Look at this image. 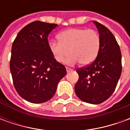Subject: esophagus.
<instances>
[{
	"label": "esophagus",
	"instance_id": "obj_1",
	"mask_svg": "<svg viewBox=\"0 0 130 130\" xmlns=\"http://www.w3.org/2000/svg\"><path fill=\"white\" fill-rule=\"evenodd\" d=\"M66 70H67V72H70V71H72L73 70L72 69H71V68H66Z\"/></svg>",
	"mask_w": 130,
	"mask_h": 130
}]
</instances>
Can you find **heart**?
<instances>
[{
  "mask_svg": "<svg viewBox=\"0 0 130 130\" xmlns=\"http://www.w3.org/2000/svg\"><path fill=\"white\" fill-rule=\"evenodd\" d=\"M58 39L59 42H49L50 51L58 62H65L72 55L68 60L71 65L78 62L89 65L96 58L100 46V35L92 29L70 28L60 32Z\"/></svg>",
  "mask_w": 130,
  "mask_h": 130,
  "instance_id": "1",
  "label": "heart"
}]
</instances>
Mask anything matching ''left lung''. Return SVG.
<instances>
[{
  "label": "left lung",
  "mask_w": 130,
  "mask_h": 130,
  "mask_svg": "<svg viewBox=\"0 0 130 130\" xmlns=\"http://www.w3.org/2000/svg\"><path fill=\"white\" fill-rule=\"evenodd\" d=\"M93 23L100 37V46L91 64L78 68L79 79L74 86L77 97L87 103L98 104L110 98L122 72L121 52L114 35L98 21Z\"/></svg>",
  "instance_id": "obj_1"
}]
</instances>
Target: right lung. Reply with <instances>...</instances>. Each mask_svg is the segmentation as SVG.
Instances as JSON below:
<instances>
[{"label": "right lung", "instance_id": "obj_1", "mask_svg": "<svg viewBox=\"0 0 130 130\" xmlns=\"http://www.w3.org/2000/svg\"><path fill=\"white\" fill-rule=\"evenodd\" d=\"M57 24L35 21L19 31L12 46L10 68L13 84L21 98L43 103L53 98L67 74L50 51L48 34Z\"/></svg>", "mask_w": 130, "mask_h": 130}]
</instances>
